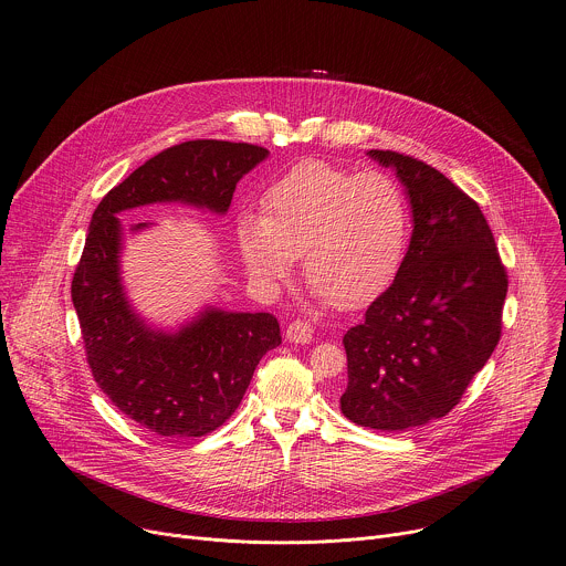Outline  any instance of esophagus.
<instances>
[{
    "mask_svg": "<svg viewBox=\"0 0 566 566\" xmlns=\"http://www.w3.org/2000/svg\"><path fill=\"white\" fill-rule=\"evenodd\" d=\"M286 339L291 343H311L315 339V333H313V326L304 319H295L289 324L286 328Z\"/></svg>",
    "mask_w": 566,
    "mask_h": 566,
    "instance_id": "1",
    "label": "esophagus"
}]
</instances>
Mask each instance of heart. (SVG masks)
I'll list each match as a JSON object with an SVG mask.
<instances>
[{
  "label": "heart",
  "mask_w": 566,
  "mask_h": 566,
  "mask_svg": "<svg viewBox=\"0 0 566 566\" xmlns=\"http://www.w3.org/2000/svg\"><path fill=\"white\" fill-rule=\"evenodd\" d=\"M409 233L398 184L380 172H349L304 159L262 197V217H242L238 244L260 280L284 277L302 255L306 282L340 311L374 302L396 277Z\"/></svg>",
  "instance_id": "b5f03b06"
}]
</instances>
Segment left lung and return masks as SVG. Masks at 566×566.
Returning a JSON list of instances; mask_svg holds the SVG:
<instances>
[{
  "instance_id": "left-lung-1",
  "label": "left lung",
  "mask_w": 566,
  "mask_h": 566,
  "mask_svg": "<svg viewBox=\"0 0 566 566\" xmlns=\"http://www.w3.org/2000/svg\"><path fill=\"white\" fill-rule=\"evenodd\" d=\"M402 181L413 233L394 284L343 337L340 411L405 431L444 418L501 339L507 271L479 206L433 166L369 150Z\"/></svg>"
}]
</instances>
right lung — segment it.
<instances>
[{
    "label": "right lung",
    "mask_w": 566,
    "mask_h": 566,
    "mask_svg": "<svg viewBox=\"0 0 566 566\" xmlns=\"http://www.w3.org/2000/svg\"><path fill=\"white\" fill-rule=\"evenodd\" d=\"M266 155L262 146L221 139L170 146L109 190L92 217L72 280L87 363L115 407L155 436L217 431L238 409L260 358L282 343L280 324L271 313L206 308L177 333L148 328L124 295L115 214L166 201L226 214L235 184Z\"/></svg>",
    "instance_id": "1"
}]
</instances>
